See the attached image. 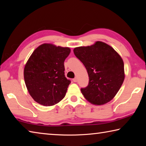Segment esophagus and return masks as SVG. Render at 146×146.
Instances as JSON below:
<instances>
[{
    "instance_id": "1",
    "label": "esophagus",
    "mask_w": 146,
    "mask_h": 146,
    "mask_svg": "<svg viewBox=\"0 0 146 146\" xmlns=\"http://www.w3.org/2000/svg\"><path fill=\"white\" fill-rule=\"evenodd\" d=\"M73 80L74 82H77V80H78V78H76V77H75V78L73 79Z\"/></svg>"
}]
</instances>
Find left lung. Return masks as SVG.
Returning <instances> with one entry per match:
<instances>
[{"instance_id":"1","label":"left lung","mask_w":146,"mask_h":146,"mask_svg":"<svg viewBox=\"0 0 146 146\" xmlns=\"http://www.w3.org/2000/svg\"><path fill=\"white\" fill-rule=\"evenodd\" d=\"M75 56L86 68L89 84L81 89L82 95L94 105L105 104L111 100L125 78L122 57L111 46L101 41L91 46L74 48Z\"/></svg>"}]
</instances>
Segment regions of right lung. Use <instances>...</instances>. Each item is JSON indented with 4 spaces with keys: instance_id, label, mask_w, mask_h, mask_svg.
<instances>
[{
    "instance_id": "add662e5",
    "label": "right lung",
    "mask_w": 146,
    "mask_h": 146,
    "mask_svg": "<svg viewBox=\"0 0 146 146\" xmlns=\"http://www.w3.org/2000/svg\"><path fill=\"white\" fill-rule=\"evenodd\" d=\"M70 52L68 47L44 43L32 53L24 66V78L35 102L51 106L65 97L71 82L64 75V62Z\"/></svg>"
}]
</instances>
